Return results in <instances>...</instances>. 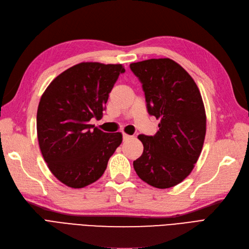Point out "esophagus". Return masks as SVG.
<instances>
[{"mask_svg": "<svg viewBox=\"0 0 249 249\" xmlns=\"http://www.w3.org/2000/svg\"><path fill=\"white\" fill-rule=\"evenodd\" d=\"M131 138H132V136H130V135H127V134H123V139H124V141L128 140V139H131Z\"/></svg>", "mask_w": 249, "mask_h": 249, "instance_id": "obj_1", "label": "esophagus"}]
</instances>
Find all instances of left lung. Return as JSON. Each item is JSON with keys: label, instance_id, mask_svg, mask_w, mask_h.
I'll return each instance as SVG.
<instances>
[{"label": "left lung", "instance_id": "left-lung-1", "mask_svg": "<svg viewBox=\"0 0 249 249\" xmlns=\"http://www.w3.org/2000/svg\"><path fill=\"white\" fill-rule=\"evenodd\" d=\"M130 67L142 84L148 113L160 119L154 136H138L144 150L134 168L152 187H174L190 175L202 150L206 115L199 89L170 58L149 59Z\"/></svg>", "mask_w": 249, "mask_h": 249}]
</instances>
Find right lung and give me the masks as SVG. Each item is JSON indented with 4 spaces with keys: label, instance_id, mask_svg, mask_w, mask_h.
Wrapping results in <instances>:
<instances>
[{
    "label": "right lung",
    "instance_id": "1",
    "mask_svg": "<svg viewBox=\"0 0 249 249\" xmlns=\"http://www.w3.org/2000/svg\"><path fill=\"white\" fill-rule=\"evenodd\" d=\"M122 64L82 62L55 77L39 100L36 132L51 173L64 185L79 189L104 174L123 141L121 133H104L90 121L103 115Z\"/></svg>",
    "mask_w": 249,
    "mask_h": 249
}]
</instances>
